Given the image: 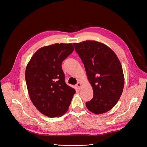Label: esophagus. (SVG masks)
I'll return each instance as SVG.
<instances>
[{"instance_id":"obj_1","label":"esophagus","mask_w":147,"mask_h":147,"mask_svg":"<svg viewBox=\"0 0 147 147\" xmlns=\"http://www.w3.org/2000/svg\"><path fill=\"white\" fill-rule=\"evenodd\" d=\"M77 86L80 89L81 88L82 86V83L80 82H78L77 83Z\"/></svg>"}]
</instances>
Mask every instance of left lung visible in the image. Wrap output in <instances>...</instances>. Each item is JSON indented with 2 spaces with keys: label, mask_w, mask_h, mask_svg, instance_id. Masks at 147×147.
<instances>
[{
  "label": "left lung",
  "mask_w": 147,
  "mask_h": 147,
  "mask_svg": "<svg viewBox=\"0 0 147 147\" xmlns=\"http://www.w3.org/2000/svg\"><path fill=\"white\" fill-rule=\"evenodd\" d=\"M74 45L94 92L91 100L86 102L87 109L95 114L108 112L123 92L124 78L121 63L112 49L102 43L86 40Z\"/></svg>",
  "instance_id": "1"
}]
</instances>
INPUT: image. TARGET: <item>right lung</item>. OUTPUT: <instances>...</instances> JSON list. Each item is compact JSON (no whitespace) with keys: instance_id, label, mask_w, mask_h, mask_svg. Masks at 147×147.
Masks as SVG:
<instances>
[{"instance_id":"1","label":"right lung","mask_w":147,"mask_h":147,"mask_svg":"<svg viewBox=\"0 0 147 147\" xmlns=\"http://www.w3.org/2000/svg\"><path fill=\"white\" fill-rule=\"evenodd\" d=\"M74 50L72 43H55L40 48L31 57L25 78L30 99L42 114L61 117L67 111L75 90L65 82L62 63Z\"/></svg>"}]
</instances>
